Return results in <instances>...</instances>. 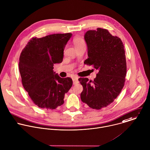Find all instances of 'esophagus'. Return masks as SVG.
Returning a JSON list of instances; mask_svg holds the SVG:
<instances>
[{
    "instance_id": "esophagus-1",
    "label": "esophagus",
    "mask_w": 150,
    "mask_h": 150,
    "mask_svg": "<svg viewBox=\"0 0 150 150\" xmlns=\"http://www.w3.org/2000/svg\"><path fill=\"white\" fill-rule=\"evenodd\" d=\"M72 81H73V83H74V85H76V84H78V83H79V81H78V77H74V78L72 79Z\"/></svg>"
}]
</instances>
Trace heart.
<instances>
[{"label":"heart","mask_w":150,"mask_h":150,"mask_svg":"<svg viewBox=\"0 0 150 150\" xmlns=\"http://www.w3.org/2000/svg\"><path fill=\"white\" fill-rule=\"evenodd\" d=\"M73 42L75 47H77L78 46H80L82 44H85L84 40L81 38V37H75L73 40Z\"/></svg>","instance_id":"1"}]
</instances>
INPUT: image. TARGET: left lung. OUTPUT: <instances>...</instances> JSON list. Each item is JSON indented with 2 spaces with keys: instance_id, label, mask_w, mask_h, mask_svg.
<instances>
[{
  "instance_id": "8db88e82",
  "label": "left lung",
  "mask_w": 150,
  "mask_h": 150,
  "mask_svg": "<svg viewBox=\"0 0 150 150\" xmlns=\"http://www.w3.org/2000/svg\"><path fill=\"white\" fill-rule=\"evenodd\" d=\"M88 58L85 64L99 72L92 81L78 79L83 86L81 100L89 108L99 110L114 102L125 82L127 65L125 50L121 39L104 28L89 30L85 34Z\"/></svg>"
}]
</instances>
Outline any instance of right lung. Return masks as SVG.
<instances>
[{
	"instance_id": "obj_1",
	"label": "right lung",
	"mask_w": 150,
	"mask_h": 150,
	"mask_svg": "<svg viewBox=\"0 0 150 150\" xmlns=\"http://www.w3.org/2000/svg\"><path fill=\"white\" fill-rule=\"evenodd\" d=\"M71 33L33 37L22 50L19 71L23 86L40 108L53 110L61 106L72 80L62 78L53 71L54 64L62 62L64 48Z\"/></svg>"
}]
</instances>
